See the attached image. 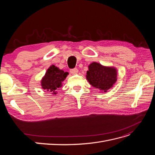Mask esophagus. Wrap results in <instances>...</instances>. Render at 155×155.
I'll use <instances>...</instances> for the list:
<instances>
[{
  "label": "esophagus",
  "mask_w": 155,
  "mask_h": 155,
  "mask_svg": "<svg viewBox=\"0 0 155 155\" xmlns=\"http://www.w3.org/2000/svg\"><path fill=\"white\" fill-rule=\"evenodd\" d=\"M70 72L72 74H76L78 72V70L77 68H74V69H71L70 70Z\"/></svg>",
  "instance_id": "esophagus-1"
}]
</instances>
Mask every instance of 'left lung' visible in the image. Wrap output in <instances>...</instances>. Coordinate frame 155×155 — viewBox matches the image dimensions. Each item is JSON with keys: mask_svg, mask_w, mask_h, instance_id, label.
<instances>
[{"mask_svg": "<svg viewBox=\"0 0 155 155\" xmlns=\"http://www.w3.org/2000/svg\"><path fill=\"white\" fill-rule=\"evenodd\" d=\"M86 78L91 85L106 92L112 88L117 81V69L114 67H106L99 63L93 62L88 65Z\"/></svg>", "mask_w": 155, "mask_h": 155, "instance_id": "obj_1", "label": "left lung"}]
</instances>
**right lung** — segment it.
<instances>
[{"instance_id":"right-lung-1","label":"right lung","mask_w":155,"mask_h":155,"mask_svg":"<svg viewBox=\"0 0 155 155\" xmlns=\"http://www.w3.org/2000/svg\"><path fill=\"white\" fill-rule=\"evenodd\" d=\"M68 75V72H64L54 64L51 65L41 80V88L51 94H57V91L62 87V82Z\"/></svg>"}]
</instances>
